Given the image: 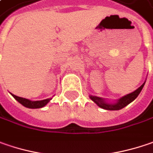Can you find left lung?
Returning a JSON list of instances; mask_svg holds the SVG:
<instances>
[{
  "mask_svg": "<svg viewBox=\"0 0 153 153\" xmlns=\"http://www.w3.org/2000/svg\"><path fill=\"white\" fill-rule=\"evenodd\" d=\"M145 83H146V82L142 84L140 88H137L135 91L128 94V95H126V96H124L123 97H121L120 99H119L116 102L113 103V104L106 102L105 99H102L101 97L89 96V98L96 104H97V106H99L100 108H102L103 109H107V110H120V109L125 108L129 103H131L137 98V96H139L140 93L141 92L142 88L144 87Z\"/></svg>",
  "mask_w": 153,
  "mask_h": 153,
  "instance_id": "obj_1",
  "label": "left lung"
}]
</instances>
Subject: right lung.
I'll return each mask as SVG.
<instances>
[{"label":"right lung","mask_w":153,"mask_h":153,"mask_svg":"<svg viewBox=\"0 0 153 153\" xmlns=\"http://www.w3.org/2000/svg\"><path fill=\"white\" fill-rule=\"evenodd\" d=\"M11 95L13 96V98L16 101H18L20 104H22L24 107L28 108H40L45 107L51 100V98H49V99H45V100H42V101H30L28 99L22 98V97H19V96L13 95V94Z\"/></svg>","instance_id":"add662e5"}]
</instances>
